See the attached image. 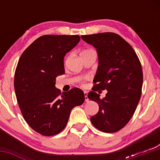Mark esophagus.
Masks as SVG:
<instances>
[{"label":"esophagus","instance_id":"34e87169","mask_svg":"<svg viewBox=\"0 0 160 160\" xmlns=\"http://www.w3.org/2000/svg\"><path fill=\"white\" fill-rule=\"evenodd\" d=\"M83 93H84V95H85V101H86V102H88V101H89V99H88V91H83Z\"/></svg>","mask_w":160,"mask_h":160}]
</instances>
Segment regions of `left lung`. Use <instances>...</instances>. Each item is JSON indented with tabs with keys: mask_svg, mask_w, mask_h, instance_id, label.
Masks as SVG:
<instances>
[{
	"mask_svg": "<svg viewBox=\"0 0 160 160\" xmlns=\"http://www.w3.org/2000/svg\"><path fill=\"white\" fill-rule=\"evenodd\" d=\"M81 38L98 52L93 90H108L102 99L93 91L88 94L99 105L90 122L101 132H116L129 122L139 102L143 83L141 63L135 50L117 34L104 32L81 35Z\"/></svg>",
	"mask_w": 160,
	"mask_h": 160,
	"instance_id": "1",
	"label": "left lung"
}]
</instances>
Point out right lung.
<instances>
[{"instance_id": "right-lung-1", "label": "right lung", "mask_w": 160, "mask_h": 160, "mask_svg": "<svg viewBox=\"0 0 160 160\" xmlns=\"http://www.w3.org/2000/svg\"><path fill=\"white\" fill-rule=\"evenodd\" d=\"M79 35H42L24 51L14 73V86L22 114L28 125L46 136L59 133L70 111L84 102L83 90L61 93L56 77L65 72L63 59L80 42Z\"/></svg>"}]
</instances>
